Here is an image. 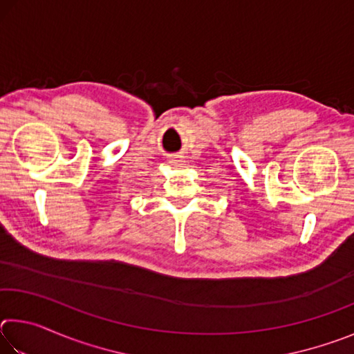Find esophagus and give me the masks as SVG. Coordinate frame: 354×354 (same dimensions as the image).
<instances>
[{
	"instance_id": "1",
	"label": "esophagus",
	"mask_w": 354,
	"mask_h": 354,
	"mask_svg": "<svg viewBox=\"0 0 354 354\" xmlns=\"http://www.w3.org/2000/svg\"><path fill=\"white\" fill-rule=\"evenodd\" d=\"M170 164H171L173 167H184V165H185V159H184V156H181V154H175V156H171Z\"/></svg>"
}]
</instances>
